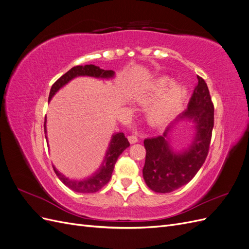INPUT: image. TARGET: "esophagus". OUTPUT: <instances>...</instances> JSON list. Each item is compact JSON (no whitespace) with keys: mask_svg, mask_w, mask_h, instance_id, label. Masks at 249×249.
Here are the masks:
<instances>
[{"mask_svg":"<svg viewBox=\"0 0 249 249\" xmlns=\"http://www.w3.org/2000/svg\"><path fill=\"white\" fill-rule=\"evenodd\" d=\"M127 139H129V141H130L131 144H134V143L138 142V138H137V136H134V135H131V136L127 137Z\"/></svg>","mask_w":249,"mask_h":249,"instance_id":"obj_1","label":"esophagus"}]
</instances>
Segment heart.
Returning a JSON list of instances; mask_svg holds the SVG:
<instances>
[{
  "label": "heart",
  "instance_id": "obj_1",
  "mask_svg": "<svg viewBox=\"0 0 249 249\" xmlns=\"http://www.w3.org/2000/svg\"><path fill=\"white\" fill-rule=\"evenodd\" d=\"M187 96V88L167 76L156 78L137 96L142 106L153 102L147 111V120L150 124L165 125L169 124L183 108Z\"/></svg>",
  "mask_w": 249,
  "mask_h": 249
}]
</instances>
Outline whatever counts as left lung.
Masks as SVG:
<instances>
[{
  "label": "left lung",
  "mask_w": 249,
  "mask_h": 249,
  "mask_svg": "<svg viewBox=\"0 0 249 249\" xmlns=\"http://www.w3.org/2000/svg\"><path fill=\"white\" fill-rule=\"evenodd\" d=\"M197 80L188 108L162 136L144 140L143 178L149 189L157 193H169L188 184L206 161L214 126V106L205 80L200 77ZM182 121L193 122L195 136L189 146L178 151L172 147L170 136Z\"/></svg>",
  "instance_id": "left-lung-1"
}]
</instances>
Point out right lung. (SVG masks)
<instances>
[{"instance_id": "right-lung-1", "label": "right lung", "mask_w": 249, "mask_h": 249, "mask_svg": "<svg viewBox=\"0 0 249 249\" xmlns=\"http://www.w3.org/2000/svg\"><path fill=\"white\" fill-rule=\"evenodd\" d=\"M78 77H90L95 79H103V80H109L115 78V72L113 71H105L100 69L99 66H95L93 64H87V65H78L71 69L66 73H64L61 78H59L54 85L52 86L50 95H49V102L53 99L60 89L64 87L66 84L76 79ZM44 134H46L47 143L49 144L48 136H47V118L44 120ZM130 146V143L127 139L124 137V134L119 132L114 133L112 135L110 143L108 145V149L106 155L104 157L103 163L101 164L100 168L97 169L91 176H89L85 178L76 179V178H70L69 177L64 176L62 172H60L54 165L53 168L59 178V179L66 186L69 187L74 192L78 193H94L99 191L102 187L106 185L112 176L113 169H114V165L118 159V157L123 154L124 150Z\"/></svg>"}]
</instances>
